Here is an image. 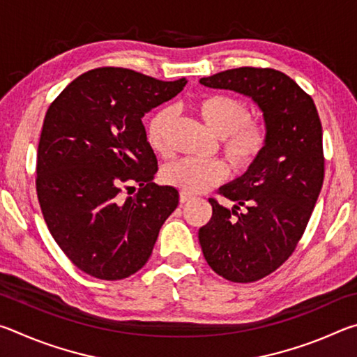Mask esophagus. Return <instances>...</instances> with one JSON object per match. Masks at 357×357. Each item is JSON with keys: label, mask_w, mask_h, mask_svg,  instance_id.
Returning <instances> with one entry per match:
<instances>
[{"label": "esophagus", "mask_w": 357, "mask_h": 357, "mask_svg": "<svg viewBox=\"0 0 357 357\" xmlns=\"http://www.w3.org/2000/svg\"><path fill=\"white\" fill-rule=\"evenodd\" d=\"M192 200H193V195H190V193H185V192L179 193V202L181 203H187V202H192Z\"/></svg>", "instance_id": "esophagus-1"}]
</instances>
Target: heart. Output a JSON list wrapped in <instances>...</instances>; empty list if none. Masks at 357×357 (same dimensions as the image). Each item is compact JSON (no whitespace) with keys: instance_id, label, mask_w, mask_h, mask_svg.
<instances>
[{"instance_id":"obj_1","label":"heart","mask_w":357,"mask_h":357,"mask_svg":"<svg viewBox=\"0 0 357 357\" xmlns=\"http://www.w3.org/2000/svg\"><path fill=\"white\" fill-rule=\"evenodd\" d=\"M197 112L211 130L222 137V151L236 172H247L257 164L268 146V128L252 119L250 107L229 94H209L197 102ZM173 116L172 107H162L146 123L151 148L165 153L167 129ZM228 174L225 162L198 160L184 157L170 162L162 170V181L185 193H200L220 184Z\"/></svg>"}]
</instances>
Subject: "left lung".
<instances>
[{
    "label": "left lung",
    "instance_id": "8db88e82",
    "mask_svg": "<svg viewBox=\"0 0 357 357\" xmlns=\"http://www.w3.org/2000/svg\"><path fill=\"white\" fill-rule=\"evenodd\" d=\"M200 83L249 96L268 128L259 160L217 192L234 208L209 198L213 217L198 231L214 273L234 283L257 282L291 257L315 208L324 179L321 121L310 96L280 70L238 68Z\"/></svg>",
    "mask_w": 357,
    "mask_h": 357
}]
</instances>
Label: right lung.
Returning <instances> with one entry per match:
<instances>
[{
    "mask_svg": "<svg viewBox=\"0 0 357 357\" xmlns=\"http://www.w3.org/2000/svg\"><path fill=\"white\" fill-rule=\"evenodd\" d=\"M185 83L99 68L48 107L36 164L40 211L64 255L96 279L121 280L142 269L178 206L174 187L153 183L157 159L142 118ZM134 183L137 193L124 199Z\"/></svg>",
    "mask_w": 357,
    "mask_h": 357,
    "instance_id": "1",
    "label": "right lung"
}]
</instances>
